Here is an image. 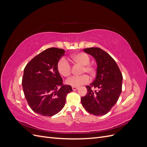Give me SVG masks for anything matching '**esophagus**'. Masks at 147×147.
Returning <instances> with one entry per match:
<instances>
[{"label": "esophagus", "instance_id": "esophagus-1", "mask_svg": "<svg viewBox=\"0 0 147 147\" xmlns=\"http://www.w3.org/2000/svg\"><path fill=\"white\" fill-rule=\"evenodd\" d=\"M78 89V87H74V86H73L72 87V90H73V91H76Z\"/></svg>", "mask_w": 147, "mask_h": 147}]
</instances>
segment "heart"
<instances>
[{
  "instance_id": "1",
  "label": "heart",
  "mask_w": 147,
  "mask_h": 147,
  "mask_svg": "<svg viewBox=\"0 0 147 147\" xmlns=\"http://www.w3.org/2000/svg\"><path fill=\"white\" fill-rule=\"evenodd\" d=\"M71 59L76 64L83 65L82 74H88L89 76L92 77L95 74V68L92 65L90 64V57L84 53H78L71 56ZM57 70L58 72L64 77H68L71 74V65L69 62L63 57L59 60L57 64ZM89 82V77L87 75L80 76H74L66 80V84L70 86L77 87L86 84Z\"/></svg>"
}]
</instances>
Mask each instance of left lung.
Here are the masks:
<instances>
[{
  "instance_id": "obj_1",
  "label": "left lung",
  "mask_w": 147,
  "mask_h": 147,
  "mask_svg": "<svg viewBox=\"0 0 147 147\" xmlns=\"http://www.w3.org/2000/svg\"><path fill=\"white\" fill-rule=\"evenodd\" d=\"M97 63L96 78L86 86L87 94L81 97L82 106L88 112L96 116L107 113L117 103L122 90L123 76L117 64L111 56L99 48H84ZM97 89L93 90L92 88Z\"/></svg>"
}]
</instances>
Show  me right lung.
<instances>
[{
    "instance_id": "add662e5",
    "label": "right lung",
    "mask_w": 147,
    "mask_h": 147,
    "mask_svg": "<svg viewBox=\"0 0 147 147\" xmlns=\"http://www.w3.org/2000/svg\"><path fill=\"white\" fill-rule=\"evenodd\" d=\"M63 49L50 48L31 60L24 69L22 85L28 103L34 112L51 117L63 109L70 85L63 84L57 64L64 55Z\"/></svg>"
}]
</instances>
